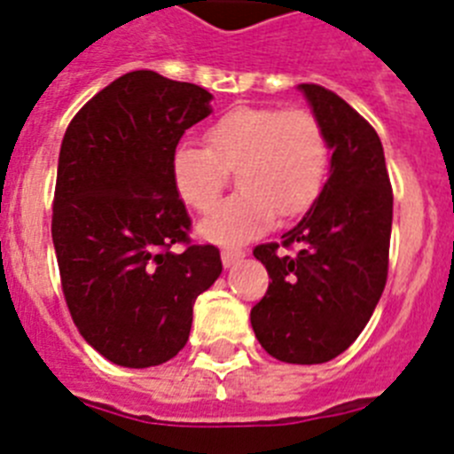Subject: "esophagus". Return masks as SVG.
<instances>
[{
  "mask_svg": "<svg viewBox=\"0 0 454 454\" xmlns=\"http://www.w3.org/2000/svg\"><path fill=\"white\" fill-rule=\"evenodd\" d=\"M220 256H223V263L227 268L234 266V263H239L243 256H246V250H240V247H224L223 252H220Z\"/></svg>",
  "mask_w": 454,
  "mask_h": 454,
  "instance_id": "34e87169",
  "label": "esophagus"
}]
</instances>
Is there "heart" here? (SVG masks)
<instances>
[{
    "label": "heart",
    "mask_w": 454,
    "mask_h": 454,
    "mask_svg": "<svg viewBox=\"0 0 454 454\" xmlns=\"http://www.w3.org/2000/svg\"><path fill=\"white\" fill-rule=\"evenodd\" d=\"M207 147L179 143L172 150V186L195 214L217 203L226 172L241 191L200 224L215 243H240L279 218H298L323 191L330 145L323 124L307 108L236 106L204 131Z\"/></svg>",
    "instance_id": "b5f03b06"
}]
</instances>
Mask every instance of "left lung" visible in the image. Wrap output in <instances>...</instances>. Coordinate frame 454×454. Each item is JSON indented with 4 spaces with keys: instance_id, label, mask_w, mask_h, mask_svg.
I'll return each instance as SVG.
<instances>
[{
    "instance_id": "8db88e82",
    "label": "left lung",
    "mask_w": 454,
    "mask_h": 454,
    "mask_svg": "<svg viewBox=\"0 0 454 454\" xmlns=\"http://www.w3.org/2000/svg\"><path fill=\"white\" fill-rule=\"evenodd\" d=\"M300 90L332 147L330 179L282 243L254 247L270 282L250 320L263 350L279 362L325 364L355 343L382 298L393 191L371 122L318 83Z\"/></svg>"
}]
</instances>
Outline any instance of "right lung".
Masks as SVG:
<instances>
[{"instance_id":"1","label":"right lung","mask_w":454,"mask_h":454,"mask_svg":"<svg viewBox=\"0 0 454 454\" xmlns=\"http://www.w3.org/2000/svg\"><path fill=\"white\" fill-rule=\"evenodd\" d=\"M208 102L202 86L134 70L88 99L63 136L51 208L63 295L83 339L118 366L177 355L192 304L223 272L218 247L191 243L170 172Z\"/></svg>"}]
</instances>
